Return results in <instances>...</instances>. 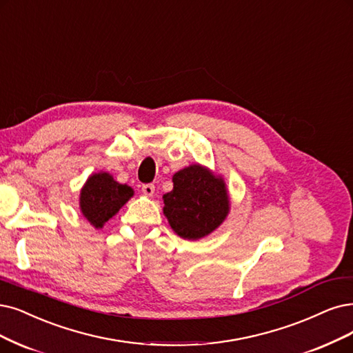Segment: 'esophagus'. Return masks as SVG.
<instances>
[{
  "instance_id": "esophagus-1",
  "label": "esophagus",
  "mask_w": 353,
  "mask_h": 353,
  "mask_svg": "<svg viewBox=\"0 0 353 353\" xmlns=\"http://www.w3.org/2000/svg\"><path fill=\"white\" fill-rule=\"evenodd\" d=\"M155 192V186L154 185H143L142 186V193L145 194V196H152Z\"/></svg>"
}]
</instances>
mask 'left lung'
<instances>
[{
    "instance_id": "1",
    "label": "left lung",
    "mask_w": 353,
    "mask_h": 353,
    "mask_svg": "<svg viewBox=\"0 0 353 353\" xmlns=\"http://www.w3.org/2000/svg\"><path fill=\"white\" fill-rule=\"evenodd\" d=\"M163 201L170 227L185 240L210 236L231 210L224 177L198 163L173 174V190L165 193Z\"/></svg>"
}]
</instances>
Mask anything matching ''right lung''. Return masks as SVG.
I'll use <instances>...</instances> for the list:
<instances>
[{"instance_id":"1","label":"right lung","mask_w":353,"mask_h":353,"mask_svg":"<svg viewBox=\"0 0 353 353\" xmlns=\"http://www.w3.org/2000/svg\"><path fill=\"white\" fill-rule=\"evenodd\" d=\"M132 196L134 189L116 181L110 173H93L80 190V211L94 228H103Z\"/></svg>"}]
</instances>
